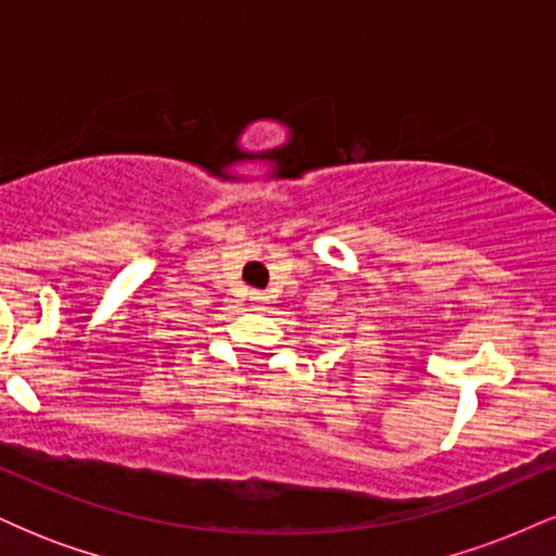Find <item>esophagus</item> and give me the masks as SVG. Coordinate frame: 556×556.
<instances>
[{"mask_svg": "<svg viewBox=\"0 0 556 556\" xmlns=\"http://www.w3.org/2000/svg\"><path fill=\"white\" fill-rule=\"evenodd\" d=\"M253 300H256V303H261V300H264V295H261V292H253Z\"/></svg>", "mask_w": 556, "mask_h": 556, "instance_id": "obj_1", "label": "esophagus"}]
</instances>
